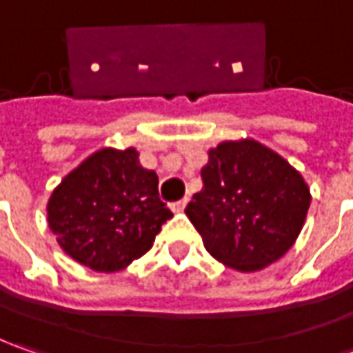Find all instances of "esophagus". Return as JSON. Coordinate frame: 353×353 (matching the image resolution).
<instances>
[{"mask_svg": "<svg viewBox=\"0 0 353 353\" xmlns=\"http://www.w3.org/2000/svg\"><path fill=\"white\" fill-rule=\"evenodd\" d=\"M186 204H188V198H183V200H179V202H172L170 208H172V212H183L184 208H186Z\"/></svg>", "mask_w": 353, "mask_h": 353, "instance_id": "esophagus-1", "label": "esophagus"}]
</instances>
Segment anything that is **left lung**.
<instances>
[{"mask_svg": "<svg viewBox=\"0 0 353 353\" xmlns=\"http://www.w3.org/2000/svg\"><path fill=\"white\" fill-rule=\"evenodd\" d=\"M200 174L204 186L184 212L212 257L251 273L291 250L310 190L283 157L253 139L224 141Z\"/></svg>", "mask_w": 353, "mask_h": 353, "instance_id": "obj_1", "label": "left lung"}]
</instances>
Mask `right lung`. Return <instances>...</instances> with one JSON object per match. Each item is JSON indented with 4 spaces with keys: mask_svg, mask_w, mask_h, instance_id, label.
Returning a JSON list of instances; mask_svg holds the SVG:
<instances>
[{
    "mask_svg": "<svg viewBox=\"0 0 353 353\" xmlns=\"http://www.w3.org/2000/svg\"><path fill=\"white\" fill-rule=\"evenodd\" d=\"M48 228L74 261L100 273L125 269L151 250L172 212L159 196L155 170L139 153L100 149L50 194Z\"/></svg>",
    "mask_w": 353,
    "mask_h": 353,
    "instance_id": "add662e5",
    "label": "right lung"
}]
</instances>
